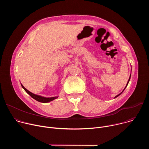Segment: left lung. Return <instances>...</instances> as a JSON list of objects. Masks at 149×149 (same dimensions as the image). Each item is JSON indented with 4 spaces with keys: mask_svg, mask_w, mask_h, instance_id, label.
Masks as SVG:
<instances>
[{
    "mask_svg": "<svg viewBox=\"0 0 149 149\" xmlns=\"http://www.w3.org/2000/svg\"><path fill=\"white\" fill-rule=\"evenodd\" d=\"M130 77H131V75H130ZM130 78H129V81H128V82H127V85H126V86H125V88H126V87H127V85H128V84H129V81H130ZM125 88H124V90H125ZM124 90H123V91H124ZM123 91H122V92H121V93H120V94H118V95H116V97H114V98H116V97H118V96H119V95H120V94H121V93H123Z\"/></svg>",
    "mask_w": 149,
    "mask_h": 149,
    "instance_id": "8db88e82",
    "label": "left lung"
}]
</instances>
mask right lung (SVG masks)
<instances>
[{
    "label": "right lung",
    "instance_id": "add662e5",
    "mask_svg": "<svg viewBox=\"0 0 149 149\" xmlns=\"http://www.w3.org/2000/svg\"><path fill=\"white\" fill-rule=\"evenodd\" d=\"M21 86H22V87L24 89V90L32 97L33 98V99H35V100L39 101V102H44V103H46V102H49L56 98H57L58 97H50V98H46V97H42V96H40V95H36V94H34L33 93H32L31 92H30L29 91H28L27 89H26L24 86L23 85L21 84Z\"/></svg>",
    "mask_w": 149,
    "mask_h": 149
}]
</instances>
